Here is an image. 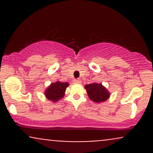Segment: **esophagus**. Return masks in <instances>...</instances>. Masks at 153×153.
I'll use <instances>...</instances> for the list:
<instances>
[{
  "mask_svg": "<svg viewBox=\"0 0 153 153\" xmlns=\"http://www.w3.org/2000/svg\"><path fill=\"white\" fill-rule=\"evenodd\" d=\"M73 82H74V83H80V82H81V80H80V79H75V80H73Z\"/></svg>",
  "mask_w": 153,
  "mask_h": 153,
  "instance_id": "esophagus-1",
  "label": "esophagus"
}]
</instances>
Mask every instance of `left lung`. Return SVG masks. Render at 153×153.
<instances>
[{"mask_svg":"<svg viewBox=\"0 0 153 153\" xmlns=\"http://www.w3.org/2000/svg\"><path fill=\"white\" fill-rule=\"evenodd\" d=\"M85 88L90 99L96 103L106 101L110 96L109 93L106 90V88L103 87L101 84H88V85H85Z\"/></svg>","mask_w":153,"mask_h":153,"instance_id":"1","label":"left lung"}]
</instances>
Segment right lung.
<instances>
[{
	"instance_id": "right-lung-1",
	"label": "right lung",
	"mask_w": 153,
	"mask_h": 153,
	"mask_svg": "<svg viewBox=\"0 0 153 153\" xmlns=\"http://www.w3.org/2000/svg\"><path fill=\"white\" fill-rule=\"evenodd\" d=\"M68 86V82H56L52 83L47 88L45 91V96L49 100L53 101H58L59 99L64 96L66 88Z\"/></svg>"
}]
</instances>
